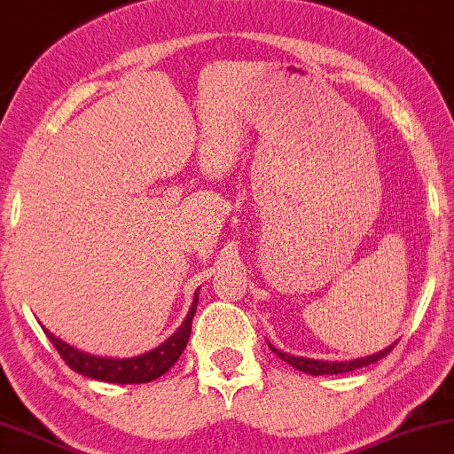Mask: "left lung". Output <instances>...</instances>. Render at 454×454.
<instances>
[{
	"label": "left lung",
	"instance_id": "left-lung-1",
	"mask_svg": "<svg viewBox=\"0 0 454 454\" xmlns=\"http://www.w3.org/2000/svg\"><path fill=\"white\" fill-rule=\"evenodd\" d=\"M270 350L276 354V356L285 360V363H288L293 366V369L297 371H303L307 374H341V372H350L354 369H363V366H369L372 363H377V360L385 358L387 354H389L393 350V346H387L385 350H380L377 354H371V356H360V358H354V360H333V363H327V360H313V358H305V356H293V354H286L278 350V348H274L272 344Z\"/></svg>",
	"mask_w": 454,
	"mask_h": 454
}]
</instances>
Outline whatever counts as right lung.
I'll return each mask as SVG.
<instances>
[{"label": "right lung", "instance_id": "1", "mask_svg": "<svg viewBox=\"0 0 454 454\" xmlns=\"http://www.w3.org/2000/svg\"><path fill=\"white\" fill-rule=\"evenodd\" d=\"M196 305H199V291L194 293L192 305L186 319L182 325L169 336L163 344H160L153 350L133 358H108V356H94V354L82 352L77 348L69 346L67 341L57 338L51 333L47 327H43L51 344L55 350L61 354V358L67 363L69 369L83 374V377L106 380V383H118V385H137V383H149L163 372H168L176 364V360L182 356L184 348H186L190 340V332H192V319L196 313Z\"/></svg>", "mask_w": 454, "mask_h": 454}]
</instances>
